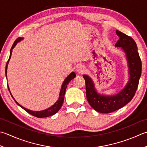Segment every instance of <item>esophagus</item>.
<instances>
[{"mask_svg":"<svg viewBox=\"0 0 147 147\" xmlns=\"http://www.w3.org/2000/svg\"><path fill=\"white\" fill-rule=\"evenodd\" d=\"M76 71H77V72L79 74H83V73H85V67L83 65H80L78 66V67H77Z\"/></svg>","mask_w":147,"mask_h":147,"instance_id":"1","label":"esophagus"}]
</instances>
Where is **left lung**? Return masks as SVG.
<instances>
[{
	"label": "left lung",
	"instance_id": "8db88e82",
	"mask_svg": "<svg viewBox=\"0 0 147 147\" xmlns=\"http://www.w3.org/2000/svg\"><path fill=\"white\" fill-rule=\"evenodd\" d=\"M119 37L115 45L125 53L128 65L129 80L125 87L117 94L108 96L100 94L97 91L91 78L84 74L86 95L89 104L95 110L102 113H109L119 110L133 98L138 86L142 74V61L138 51L136 43L132 37L119 30H116Z\"/></svg>",
	"mask_w": 147,
	"mask_h": 147
}]
</instances>
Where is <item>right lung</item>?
Returning a JSON list of instances; mask_svg holds the SVG:
<instances>
[{
  "instance_id": "add662e5",
  "label": "right lung",
  "mask_w": 147,
  "mask_h": 147,
  "mask_svg": "<svg viewBox=\"0 0 147 147\" xmlns=\"http://www.w3.org/2000/svg\"><path fill=\"white\" fill-rule=\"evenodd\" d=\"M23 39H24V37H18V38H17L16 39V41L14 42L12 47H11V48L9 58L7 62L6 63V65H5V76H6V78H7V65H8V64H9V60H10V59H11V54H12L13 49L14 47H15V46L17 44H18V42H20ZM75 77H76V74H75V73H74V72H72V73L69 74V75L67 76V77L64 80V81L63 82V83H62L61 88H60V93H59V97L58 100H57L56 102L54 103V105H53L52 106H50V107H49L48 108L46 109V110H41V111H32V110H28V109L25 108L24 107V106L20 105L19 103L17 102L16 100L14 99V97H13L12 94H11V93L10 89H9V87L8 85H7V87H8V89H9V92L11 95V96H12L13 99L14 100V101L16 102L17 105L20 106L22 108L24 109V110H25L26 111L28 112V113L32 115H33L34 117H38V118H44V117H50V116H51V115H53L57 113V112L59 111L60 108L62 107L63 102H64V95H65V90H66V88H67V86L68 85V83H69L71 80L74 79Z\"/></svg>"
}]
</instances>
